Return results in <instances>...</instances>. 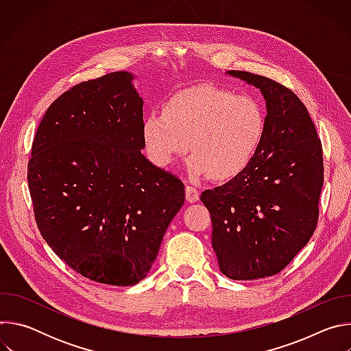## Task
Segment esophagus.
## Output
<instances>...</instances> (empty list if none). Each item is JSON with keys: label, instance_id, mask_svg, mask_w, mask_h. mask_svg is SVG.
<instances>
[{"label": "esophagus", "instance_id": "34e87169", "mask_svg": "<svg viewBox=\"0 0 351 351\" xmlns=\"http://www.w3.org/2000/svg\"><path fill=\"white\" fill-rule=\"evenodd\" d=\"M199 198V191L194 186H186V199L189 203H195Z\"/></svg>", "mask_w": 351, "mask_h": 351}]
</instances>
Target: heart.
<instances>
[{
    "mask_svg": "<svg viewBox=\"0 0 351 351\" xmlns=\"http://www.w3.org/2000/svg\"><path fill=\"white\" fill-rule=\"evenodd\" d=\"M265 133V115L257 99L203 83L173 94L164 112L143 122L148 158L158 168L172 167L186 152L189 173L230 180L254 160Z\"/></svg>",
    "mask_w": 351,
    "mask_h": 351,
    "instance_id": "heart-1",
    "label": "heart"
}]
</instances>
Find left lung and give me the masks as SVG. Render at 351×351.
<instances>
[{"label": "left lung", "instance_id": "obj_1", "mask_svg": "<svg viewBox=\"0 0 351 351\" xmlns=\"http://www.w3.org/2000/svg\"><path fill=\"white\" fill-rule=\"evenodd\" d=\"M265 101L261 145L239 176L202 193L213 221L221 272L253 280L280 272L311 239L324 184L322 147L310 114L287 87L260 75L228 71Z\"/></svg>", "mask_w": 351, "mask_h": 351}]
</instances>
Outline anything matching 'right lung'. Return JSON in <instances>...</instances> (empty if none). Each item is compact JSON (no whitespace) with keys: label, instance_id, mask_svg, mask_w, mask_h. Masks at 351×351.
Returning <instances> with one entry per match:
<instances>
[{"label":"right lung","instance_id":"right-lung-1","mask_svg":"<svg viewBox=\"0 0 351 351\" xmlns=\"http://www.w3.org/2000/svg\"><path fill=\"white\" fill-rule=\"evenodd\" d=\"M130 72L83 82L49 106L27 182L38 230L73 271L133 286L157 258L184 184L141 153L143 98Z\"/></svg>","mask_w":351,"mask_h":351}]
</instances>
